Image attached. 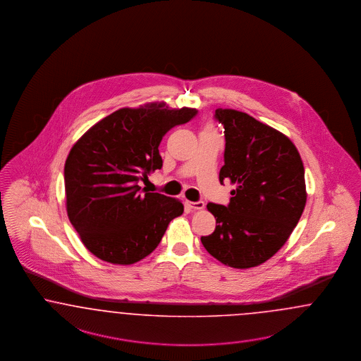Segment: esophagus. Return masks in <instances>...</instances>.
<instances>
[{
  "label": "esophagus",
  "instance_id": "34e87169",
  "mask_svg": "<svg viewBox=\"0 0 361 361\" xmlns=\"http://www.w3.org/2000/svg\"><path fill=\"white\" fill-rule=\"evenodd\" d=\"M187 205L192 211H200L204 208V202H189L188 200Z\"/></svg>",
  "mask_w": 361,
  "mask_h": 361
}]
</instances>
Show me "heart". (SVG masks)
<instances>
[{"label":"heart","instance_id":"heart-1","mask_svg":"<svg viewBox=\"0 0 361 361\" xmlns=\"http://www.w3.org/2000/svg\"><path fill=\"white\" fill-rule=\"evenodd\" d=\"M204 130H211V131H215V128H214V125H211V123H208Z\"/></svg>","mask_w":361,"mask_h":361}]
</instances>
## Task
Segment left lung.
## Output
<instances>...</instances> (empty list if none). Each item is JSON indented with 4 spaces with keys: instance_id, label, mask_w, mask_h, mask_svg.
Here are the masks:
<instances>
[{
    "instance_id": "1",
    "label": "left lung",
    "mask_w": 361,
    "mask_h": 361,
    "mask_svg": "<svg viewBox=\"0 0 361 361\" xmlns=\"http://www.w3.org/2000/svg\"><path fill=\"white\" fill-rule=\"evenodd\" d=\"M215 114L226 131L219 180L236 188L228 207L207 204L216 228L202 243L223 264L250 269L275 255L295 228L307 197L305 168L283 133L233 109Z\"/></svg>"
}]
</instances>
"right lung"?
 I'll return each mask as SVG.
<instances>
[{
  "instance_id": "obj_1",
  "label": "right lung",
  "mask_w": 361,
  "mask_h": 361,
  "mask_svg": "<svg viewBox=\"0 0 361 361\" xmlns=\"http://www.w3.org/2000/svg\"><path fill=\"white\" fill-rule=\"evenodd\" d=\"M196 109L150 102L104 116L73 144L64 165L67 215L87 250L128 266L150 255L169 223L183 215L178 199L144 194L138 185L161 169L159 146Z\"/></svg>"
}]
</instances>
